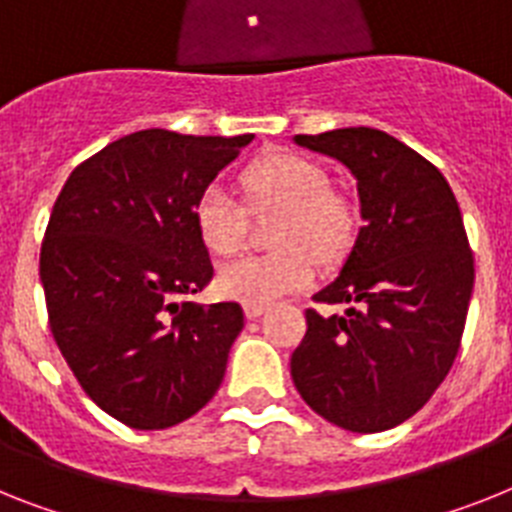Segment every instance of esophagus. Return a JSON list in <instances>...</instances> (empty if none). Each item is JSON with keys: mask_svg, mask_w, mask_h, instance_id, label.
<instances>
[{"mask_svg": "<svg viewBox=\"0 0 512 512\" xmlns=\"http://www.w3.org/2000/svg\"><path fill=\"white\" fill-rule=\"evenodd\" d=\"M265 312H268V304H255V302L244 304V315H247L249 320H257V317L265 315Z\"/></svg>", "mask_w": 512, "mask_h": 512, "instance_id": "1", "label": "esophagus"}]
</instances>
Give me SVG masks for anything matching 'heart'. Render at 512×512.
<instances>
[{
	"label": "heart",
	"instance_id": "heart-1",
	"mask_svg": "<svg viewBox=\"0 0 512 512\" xmlns=\"http://www.w3.org/2000/svg\"><path fill=\"white\" fill-rule=\"evenodd\" d=\"M242 190L252 210H281L268 255H247L218 270L226 299L265 304L307 289L315 263H333L356 239V210L349 197L328 187L320 163L296 153H273L249 163ZM195 229L210 252L229 257L244 247L247 210L223 184H208L192 208Z\"/></svg>",
	"mask_w": 512,
	"mask_h": 512
}]
</instances>
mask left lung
Listing matches in <instances>:
<instances>
[{
    "label": "left lung",
    "mask_w": 512,
    "mask_h": 512,
    "mask_svg": "<svg viewBox=\"0 0 512 512\" xmlns=\"http://www.w3.org/2000/svg\"><path fill=\"white\" fill-rule=\"evenodd\" d=\"M296 145L354 174L362 221L351 255L307 309L291 377L307 406L369 435L406 422L432 398L461 346L474 255L461 208L437 166L372 127L296 135Z\"/></svg>",
    "instance_id": "obj_1"
}]
</instances>
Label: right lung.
Segmentation results:
<instances>
[{
	"label": "right lung",
	"instance_id": "right-lung-1",
	"mask_svg": "<svg viewBox=\"0 0 512 512\" xmlns=\"http://www.w3.org/2000/svg\"><path fill=\"white\" fill-rule=\"evenodd\" d=\"M249 143L132 132L80 163L54 203L41 244L51 333L90 401L127 427H174L221 388L244 312L187 302L213 278L192 208Z\"/></svg>",
	"mask_w": 512,
	"mask_h": 512
}]
</instances>
